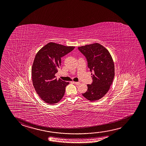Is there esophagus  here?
I'll use <instances>...</instances> for the list:
<instances>
[{
	"mask_svg": "<svg viewBox=\"0 0 146 146\" xmlns=\"http://www.w3.org/2000/svg\"><path fill=\"white\" fill-rule=\"evenodd\" d=\"M73 82L75 84L77 85V86L79 85V84H80V82H74V81H73Z\"/></svg>",
	"mask_w": 146,
	"mask_h": 146,
	"instance_id": "obj_1",
	"label": "esophagus"
}]
</instances>
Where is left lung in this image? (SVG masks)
Returning <instances> with one entry per match:
<instances>
[{"instance_id": "1", "label": "left lung", "mask_w": 146, "mask_h": 146, "mask_svg": "<svg viewBox=\"0 0 146 146\" xmlns=\"http://www.w3.org/2000/svg\"><path fill=\"white\" fill-rule=\"evenodd\" d=\"M86 58L92 73L93 82L88 84V90L82 94L91 101L98 100L107 93L115 76V66L111 56L106 48L98 43L78 47Z\"/></svg>"}]
</instances>
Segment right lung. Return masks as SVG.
I'll list each match as a JSON object with an SVG mask.
<instances>
[{
	"label": "right lung",
	"instance_id": "1",
	"mask_svg": "<svg viewBox=\"0 0 146 146\" xmlns=\"http://www.w3.org/2000/svg\"><path fill=\"white\" fill-rule=\"evenodd\" d=\"M75 47L49 43L36 53L32 66V80L39 97L46 103H58L64 95L69 82L55 78L60 66L61 58L72 51Z\"/></svg>",
	"mask_w": 146,
	"mask_h": 146
}]
</instances>
